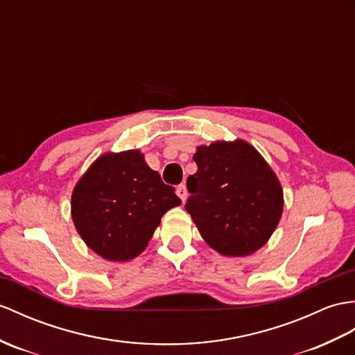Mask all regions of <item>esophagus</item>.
I'll use <instances>...</instances> for the list:
<instances>
[{
	"mask_svg": "<svg viewBox=\"0 0 355 355\" xmlns=\"http://www.w3.org/2000/svg\"><path fill=\"white\" fill-rule=\"evenodd\" d=\"M177 195L181 198V201H186V198H187V189H186V186L184 184H180L178 187H177Z\"/></svg>",
	"mask_w": 355,
	"mask_h": 355,
	"instance_id": "obj_1",
	"label": "esophagus"
}]
</instances>
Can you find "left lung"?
<instances>
[{"mask_svg":"<svg viewBox=\"0 0 355 355\" xmlns=\"http://www.w3.org/2000/svg\"><path fill=\"white\" fill-rule=\"evenodd\" d=\"M186 210L204 241L224 255L261 248L283 213V191L265 159L243 142L198 146Z\"/></svg>","mask_w":355,"mask_h":355,"instance_id":"left-lung-1","label":"left lung"}]
</instances>
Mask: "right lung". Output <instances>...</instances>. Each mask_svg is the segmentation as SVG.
<instances>
[{"label":"right lung","mask_w":355,"mask_h":355,"mask_svg":"<svg viewBox=\"0 0 355 355\" xmlns=\"http://www.w3.org/2000/svg\"><path fill=\"white\" fill-rule=\"evenodd\" d=\"M137 150L105 154L81 177L72 193V219L90 250L112 261L142 252L162 216L180 205Z\"/></svg>","instance_id":"add662e5"}]
</instances>
